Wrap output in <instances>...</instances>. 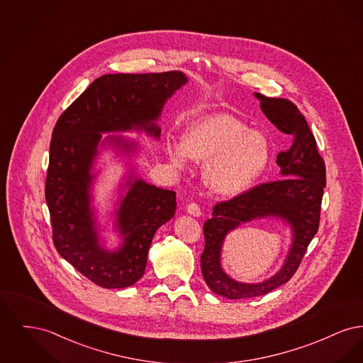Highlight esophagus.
Listing matches in <instances>:
<instances>
[{
	"label": "esophagus",
	"mask_w": 363,
	"mask_h": 363,
	"mask_svg": "<svg viewBox=\"0 0 363 363\" xmlns=\"http://www.w3.org/2000/svg\"><path fill=\"white\" fill-rule=\"evenodd\" d=\"M186 212L191 215V216H196V218H199V216H201V209L200 207L196 204V203H190L186 206Z\"/></svg>",
	"instance_id": "obj_1"
}]
</instances>
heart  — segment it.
<instances>
[{"label": "heart", "instance_id": "1", "mask_svg": "<svg viewBox=\"0 0 363 363\" xmlns=\"http://www.w3.org/2000/svg\"><path fill=\"white\" fill-rule=\"evenodd\" d=\"M167 155L182 167L188 159L204 164L203 181L219 197L233 199L249 189L265 172L271 144L264 133L247 129L231 114H212L190 122L181 143H169Z\"/></svg>", "mask_w": 363, "mask_h": 363}]
</instances>
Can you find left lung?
I'll return each instance as SVG.
<instances>
[{"mask_svg": "<svg viewBox=\"0 0 363 363\" xmlns=\"http://www.w3.org/2000/svg\"><path fill=\"white\" fill-rule=\"evenodd\" d=\"M265 117L293 138L277 163L281 179L267 182L240 196L218 203L212 218L204 223L206 247L201 272L208 287L228 299H245L269 293L287 283L296 272L320 223L321 200L325 188V163L317 151L315 138L295 104L281 98H267L255 92ZM275 217L291 225L294 241L282 268L261 284H242L221 268V249L226 234L242 223Z\"/></svg>", "mask_w": 363, "mask_h": 363, "instance_id": "left-lung-1", "label": "left lung"}]
</instances>
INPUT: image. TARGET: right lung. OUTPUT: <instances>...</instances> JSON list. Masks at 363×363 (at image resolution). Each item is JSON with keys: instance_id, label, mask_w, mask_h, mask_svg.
<instances>
[{"instance_id": "obj_1", "label": "right lung", "mask_w": 363, "mask_h": 363, "mask_svg": "<svg viewBox=\"0 0 363 363\" xmlns=\"http://www.w3.org/2000/svg\"><path fill=\"white\" fill-rule=\"evenodd\" d=\"M188 83L185 73L170 70L144 74H104L61 114L52 130L46 177V203L57 252L82 275L104 289L133 286L144 275L156 230L175 213L173 190L156 188L126 177L114 211V228L121 245L110 250L99 234L92 204L94 164L99 150L111 145L132 157L138 143L102 133L138 130L159 138V120L166 102ZM127 190L125 191L124 189Z\"/></svg>"}]
</instances>
